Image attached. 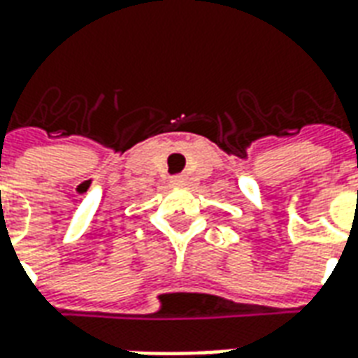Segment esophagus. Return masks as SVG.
I'll return each mask as SVG.
<instances>
[{
	"mask_svg": "<svg viewBox=\"0 0 358 358\" xmlns=\"http://www.w3.org/2000/svg\"><path fill=\"white\" fill-rule=\"evenodd\" d=\"M172 184H174V186H184V184H186V178H184V176H174V178H172Z\"/></svg>",
	"mask_w": 358,
	"mask_h": 358,
	"instance_id": "1",
	"label": "esophagus"
}]
</instances>
